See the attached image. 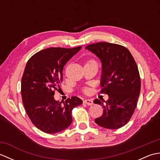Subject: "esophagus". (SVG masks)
<instances>
[{"mask_svg":"<svg viewBox=\"0 0 160 160\" xmlns=\"http://www.w3.org/2000/svg\"><path fill=\"white\" fill-rule=\"evenodd\" d=\"M83 103H84V104H87V105H89V106H91V105H93V101L91 100H89V99L84 100L83 101Z\"/></svg>","mask_w":160,"mask_h":160,"instance_id":"1","label":"esophagus"}]
</instances>
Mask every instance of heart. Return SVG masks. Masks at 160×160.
I'll use <instances>...</instances> for the list:
<instances>
[{
  "label": "heart",
  "mask_w": 160,
  "mask_h": 160,
  "mask_svg": "<svg viewBox=\"0 0 160 160\" xmlns=\"http://www.w3.org/2000/svg\"><path fill=\"white\" fill-rule=\"evenodd\" d=\"M90 63H95V64H96V63L94 61H93V60H91V61H89V62H87V64H90ZM85 91H87V90H85Z\"/></svg>",
  "instance_id": "b5f03b06"
}]
</instances>
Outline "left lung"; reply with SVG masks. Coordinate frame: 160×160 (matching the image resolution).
Listing matches in <instances>:
<instances>
[{
    "instance_id": "obj_1",
    "label": "left lung",
    "mask_w": 160,
    "mask_h": 160,
    "mask_svg": "<svg viewBox=\"0 0 160 160\" xmlns=\"http://www.w3.org/2000/svg\"><path fill=\"white\" fill-rule=\"evenodd\" d=\"M85 49L101 61V93L108 96L107 101H93L103 108L102 115L95 122L105 128L123 127L133 114L140 93L141 80L137 64L131 52L117 44L98 42Z\"/></svg>"
}]
</instances>
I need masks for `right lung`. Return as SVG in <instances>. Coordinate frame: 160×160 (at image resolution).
<instances>
[{
	"instance_id": "right-lung-1",
	"label": "right lung",
	"mask_w": 160,
	"mask_h": 160,
	"mask_svg": "<svg viewBox=\"0 0 160 160\" xmlns=\"http://www.w3.org/2000/svg\"><path fill=\"white\" fill-rule=\"evenodd\" d=\"M81 48H47L34 54L27 62L21 80L24 107L32 123L47 133H56L69 127L73 108L82 103L79 98L73 96L62 104L53 97L54 91L62 80L64 66Z\"/></svg>"
}]
</instances>
